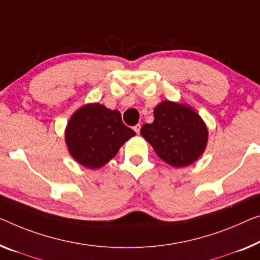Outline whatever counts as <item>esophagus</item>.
Segmentation results:
<instances>
[{"instance_id":"1","label":"esophagus","mask_w":260,"mask_h":260,"mask_svg":"<svg viewBox=\"0 0 260 260\" xmlns=\"http://www.w3.org/2000/svg\"><path fill=\"white\" fill-rule=\"evenodd\" d=\"M133 129L135 131V133H137V134L140 133V129H141V125H140V123H138V125H135V126L133 127Z\"/></svg>"}]
</instances>
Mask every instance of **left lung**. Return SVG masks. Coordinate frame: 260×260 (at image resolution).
<instances>
[{
  "label": "left lung",
  "mask_w": 260,
  "mask_h": 260,
  "mask_svg": "<svg viewBox=\"0 0 260 260\" xmlns=\"http://www.w3.org/2000/svg\"><path fill=\"white\" fill-rule=\"evenodd\" d=\"M140 133L157 156L174 168L187 167L207 148L209 132L201 115L188 104L164 100L154 108V121Z\"/></svg>",
  "instance_id": "1"
}]
</instances>
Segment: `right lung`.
<instances>
[{
  "instance_id": "obj_1",
  "label": "right lung",
  "mask_w": 260,
  "mask_h": 260,
  "mask_svg": "<svg viewBox=\"0 0 260 260\" xmlns=\"http://www.w3.org/2000/svg\"><path fill=\"white\" fill-rule=\"evenodd\" d=\"M135 132L122 123L121 113L99 103L79 107L68 121L65 143L85 168L99 169L111 161Z\"/></svg>"
}]
</instances>
